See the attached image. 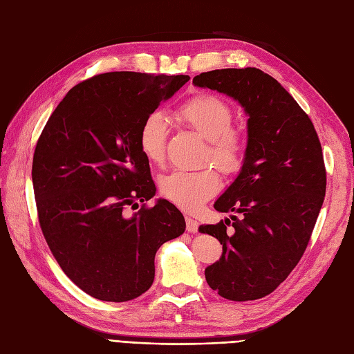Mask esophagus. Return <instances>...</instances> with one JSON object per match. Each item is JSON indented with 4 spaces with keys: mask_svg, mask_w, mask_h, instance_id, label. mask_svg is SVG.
<instances>
[{
    "mask_svg": "<svg viewBox=\"0 0 354 354\" xmlns=\"http://www.w3.org/2000/svg\"><path fill=\"white\" fill-rule=\"evenodd\" d=\"M199 227V223L196 220H194L192 217H186V229L190 233H196Z\"/></svg>",
    "mask_w": 354,
    "mask_h": 354,
    "instance_id": "esophagus-1",
    "label": "esophagus"
}]
</instances>
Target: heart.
Listing matches in <instances>:
<instances>
[{"label": "heart", "mask_w": 354, "mask_h": 354, "mask_svg": "<svg viewBox=\"0 0 354 354\" xmlns=\"http://www.w3.org/2000/svg\"><path fill=\"white\" fill-rule=\"evenodd\" d=\"M177 120L207 140L202 162H212L223 174L232 176L242 168L246 134L233 125L232 106L218 95L202 93L181 103ZM168 121L160 112L149 113L138 130V149L147 162L160 165L165 159ZM220 189V176L211 167L196 171H173L159 180V192L167 201L185 211H196Z\"/></svg>", "instance_id": "b5f03b06"}]
</instances>
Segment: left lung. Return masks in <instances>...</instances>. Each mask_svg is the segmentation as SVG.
I'll return each instance as SVG.
<instances>
[{"instance_id": "1", "label": "left lung", "mask_w": 354, "mask_h": 354, "mask_svg": "<svg viewBox=\"0 0 354 354\" xmlns=\"http://www.w3.org/2000/svg\"><path fill=\"white\" fill-rule=\"evenodd\" d=\"M194 84L230 95L250 116L241 173L214 203L239 216L199 226L223 245L220 260L205 269L207 282L232 301L259 299L286 279L307 248L326 192L322 146L308 115L269 73L216 69Z\"/></svg>"}]
</instances>
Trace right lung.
<instances>
[{"mask_svg":"<svg viewBox=\"0 0 354 354\" xmlns=\"http://www.w3.org/2000/svg\"><path fill=\"white\" fill-rule=\"evenodd\" d=\"M189 75L108 72L75 85L42 130L32 162L38 220L69 279L102 301L140 297L155 254L185 233V217L155 196L138 130ZM142 208L133 216L127 209Z\"/></svg>","mask_w":354,"mask_h":354,"instance_id":"obj_1","label":"right lung"}]
</instances>
